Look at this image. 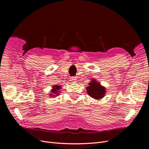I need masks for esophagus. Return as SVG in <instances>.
Instances as JSON below:
<instances>
[{
  "label": "esophagus",
  "instance_id": "34e87169",
  "mask_svg": "<svg viewBox=\"0 0 149 149\" xmlns=\"http://www.w3.org/2000/svg\"><path fill=\"white\" fill-rule=\"evenodd\" d=\"M71 81H72V82H73V83H76V81H77L76 78H75V77H72V78H71Z\"/></svg>",
  "mask_w": 149,
  "mask_h": 149
}]
</instances>
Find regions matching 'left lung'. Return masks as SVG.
Instances as JSON below:
<instances>
[{
    "label": "left lung",
    "instance_id": "left-lung-1",
    "mask_svg": "<svg viewBox=\"0 0 149 149\" xmlns=\"http://www.w3.org/2000/svg\"><path fill=\"white\" fill-rule=\"evenodd\" d=\"M89 86L86 88L88 94L95 100L102 99L106 95V88L103 86L96 79H91Z\"/></svg>",
    "mask_w": 149,
    "mask_h": 149
}]
</instances>
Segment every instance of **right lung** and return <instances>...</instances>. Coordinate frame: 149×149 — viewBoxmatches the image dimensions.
<instances>
[{
    "label": "right lung",
    "instance_id": "obj_1",
    "mask_svg": "<svg viewBox=\"0 0 149 149\" xmlns=\"http://www.w3.org/2000/svg\"><path fill=\"white\" fill-rule=\"evenodd\" d=\"M61 86L60 85H57V84H56V85H54L52 86V89L51 91V93L49 94V96L50 97H57L58 95H59L60 91V90L61 89Z\"/></svg>",
    "mask_w": 149,
    "mask_h": 149
}]
</instances>
